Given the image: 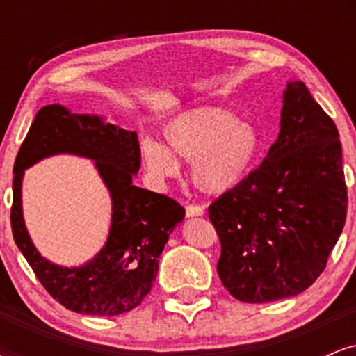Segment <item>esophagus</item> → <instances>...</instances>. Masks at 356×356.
Returning a JSON list of instances; mask_svg holds the SVG:
<instances>
[{"label": "esophagus", "mask_w": 356, "mask_h": 356, "mask_svg": "<svg viewBox=\"0 0 356 356\" xmlns=\"http://www.w3.org/2000/svg\"><path fill=\"white\" fill-rule=\"evenodd\" d=\"M186 214H187V218H192V216H202L204 214V207L197 206V204H187Z\"/></svg>", "instance_id": "esophagus-1"}]
</instances>
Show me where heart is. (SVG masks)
<instances>
[{
	"label": "heart",
	"instance_id": "obj_1",
	"mask_svg": "<svg viewBox=\"0 0 356 356\" xmlns=\"http://www.w3.org/2000/svg\"><path fill=\"white\" fill-rule=\"evenodd\" d=\"M169 149L152 138L142 142V157L157 181L175 177L179 162H191V179L204 194L219 195L243 182L254 165L261 138L249 122L231 110L207 107L182 113L165 125Z\"/></svg>",
	"mask_w": 356,
	"mask_h": 356
}]
</instances>
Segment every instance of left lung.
I'll return each instance as SVG.
<instances>
[{
    "mask_svg": "<svg viewBox=\"0 0 356 356\" xmlns=\"http://www.w3.org/2000/svg\"><path fill=\"white\" fill-rule=\"evenodd\" d=\"M346 209L337 125L303 81H289L277 140L207 209L224 288L244 303L300 295L326 268Z\"/></svg>",
    "mask_w": 356,
    "mask_h": 356,
    "instance_id": "obj_1",
    "label": "left lung"
}]
</instances>
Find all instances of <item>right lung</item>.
I'll return each instance as SVG.
<instances>
[{"label": "right lung", "mask_w": 356, "mask_h": 356, "mask_svg": "<svg viewBox=\"0 0 356 356\" xmlns=\"http://www.w3.org/2000/svg\"><path fill=\"white\" fill-rule=\"evenodd\" d=\"M53 153L93 158L113 197V226L104 249L80 268L51 265L35 251L21 212L22 170ZM140 169V145L136 132L107 124L99 117L79 115L60 104L36 113L13 167L11 231L42 286L67 309L115 316L134 309L149 295L175 224L184 207L164 194L134 186Z\"/></svg>", "instance_id": "add662e5"}]
</instances>
